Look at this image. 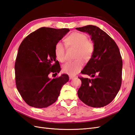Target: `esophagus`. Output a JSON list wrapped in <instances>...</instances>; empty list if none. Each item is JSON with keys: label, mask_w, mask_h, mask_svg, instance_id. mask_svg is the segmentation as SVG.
<instances>
[{"label": "esophagus", "mask_w": 135, "mask_h": 135, "mask_svg": "<svg viewBox=\"0 0 135 135\" xmlns=\"http://www.w3.org/2000/svg\"><path fill=\"white\" fill-rule=\"evenodd\" d=\"M69 78H70V79L71 80V79H73L74 78H75V76H69Z\"/></svg>", "instance_id": "1"}]
</instances>
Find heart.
<instances>
[{"mask_svg":"<svg viewBox=\"0 0 135 135\" xmlns=\"http://www.w3.org/2000/svg\"><path fill=\"white\" fill-rule=\"evenodd\" d=\"M65 43L67 46L76 48L74 61H67L62 66V71L70 75L77 74L83 65V62H88L91 59L94 51L93 41L88 40L85 34L79 32L71 33L65 38ZM55 54L56 59L61 62L65 60V48L61 42H58L55 46Z\"/></svg>","mask_w":135,"mask_h":135,"instance_id":"heart-1","label":"heart"}]
</instances>
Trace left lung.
<instances>
[{
  "label": "left lung",
  "mask_w": 135,
  "mask_h": 135,
  "mask_svg": "<svg viewBox=\"0 0 135 135\" xmlns=\"http://www.w3.org/2000/svg\"><path fill=\"white\" fill-rule=\"evenodd\" d=\"M76 29L88 33L94 45L91 59L81 71L91 78L79 77L82 85L78 97L91 107H103L114 99L120 89L123 60L120 50L114 41L98 27L87 25Z\"/></svg>",
  "instance_id": "8db88e82"
}]
</instances>
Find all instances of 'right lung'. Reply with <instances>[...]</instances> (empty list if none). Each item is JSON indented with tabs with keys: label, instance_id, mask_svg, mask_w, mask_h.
Masks as SVG:
<instances>
[{
	"label": "right lung",
	"instance_id": "add662e5",
	"mask_svg": "<svg viewBox=\"0 0 135 135\" xmlns=\"http://www.w3.org/2000/svg\"><path fill=\"white\" fill-rule=\"evenodd\" d=\"M70 30L41 27L30 33L19 47L15 64V82L18 92L27 105L46 108L55 103L60 90L69 80L62 74L51 79L49 75L60 73L55 46Z\"/></svg>",
	"mask_w": 135,
	"mask_h": 135
}]
</instances>
